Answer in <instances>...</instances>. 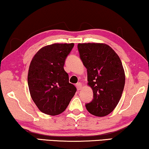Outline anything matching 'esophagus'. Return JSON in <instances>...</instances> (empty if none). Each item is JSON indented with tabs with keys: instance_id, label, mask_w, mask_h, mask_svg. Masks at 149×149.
I'll return each mask as SVG.
<instances>
[{
	"instance_id": "1",
	"label": "esophagus",
	"mask_w": 149,
	"mask_h": 149,
	"mask_svg": "<svg viewBox=\"0 0 149 149\" xmlns=\"http://www.w3.org/2000/svg\"><path fill=\"white\" fill-rule=\"evenodd\" d=\"M76 87L77 88V89H78L79 91L81 90L82 89V87H83V85H82V83H78L76 84Z\"/></svg>"
}]
</instances>
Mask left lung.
I'll use <instances>...</instances> for the list:
<instances>
[{"mask_svg":"<svg viewBox=\"0 0 149 149\" xmlns=\"http://www.w3.org/2000/svg\"><path fill=\"white\" fill-rule=\"evenodd\" d=\"M80 58L87 70L88 85L93 100L85 105L93 115L103 117L117 106L125 85V73L118 55L110 46L100 43L79 44Z\"/></svg>","mask_w":149,"mask_h":149,"instance_id":"8db88e82","label":"left lung"}]
</instances>
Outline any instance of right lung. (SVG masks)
<instances>
[{
  "label": "right lung",
  "mask_w": 149,
  "mask_h": 149,
  "mask_svg": "<svg viewBox=\"0 0 149 149\" xmlns=\"http://www.w3.org/2000/svg\"><path fill=\"white\" fill-rule=\"evenodd\" d=\"M73 47L72 43L44 46L30 63L27 76L29 93L43 113L50 116L62 113L77 91L64 69L65 60Z\"/></svg>",
  "instance_id": "1"
}]
</instances>
